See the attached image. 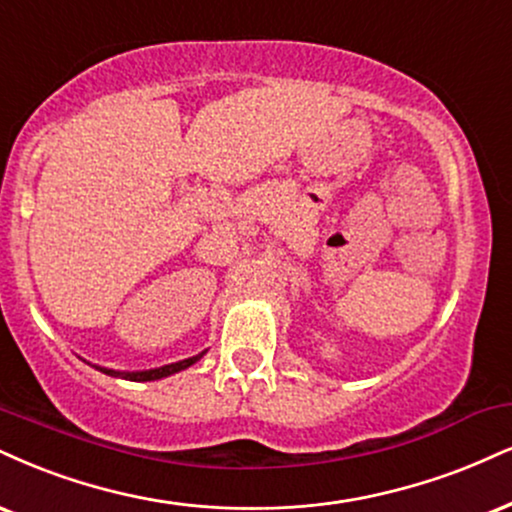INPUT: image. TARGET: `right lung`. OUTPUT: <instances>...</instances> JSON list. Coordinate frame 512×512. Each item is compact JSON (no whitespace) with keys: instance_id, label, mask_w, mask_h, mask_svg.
I'll list each match as a JSON object with an SVG mask.
<instances>
[{"instance_id":"right-lung-1","label":"right lung","mask_w":512,"mask_h":512,"mask_svg":"<svg viewBox=\"0 0 512 512\" xmlns=\"http://www.w3.org/2000/svg\"><path fill=\"white\" fill-rule=\"evenodd\" d=\"M205 355V350H202L200 355H193L188 357V360H178V362H171V365H164V367H157V369H143V372H116V369H107V367H97L100 372L109 374V377H121V379H128V381H155V379H164V377H171V374L181 372V369H188L190 365H195L200 357Z\"/></svg>"}]
</instances>
